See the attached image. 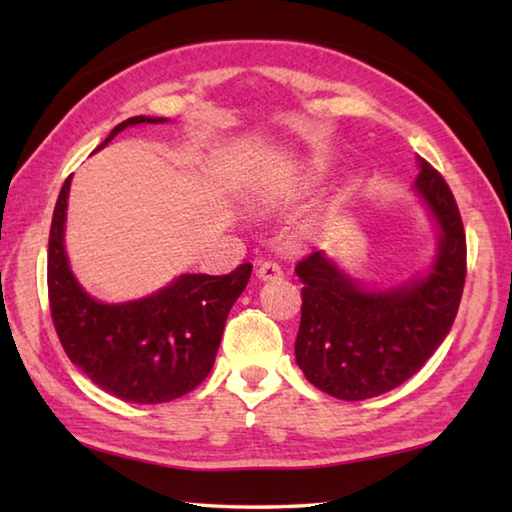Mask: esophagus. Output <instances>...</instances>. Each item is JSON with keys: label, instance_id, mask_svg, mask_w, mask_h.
Masks as SVG:
<instances>
[{"label": "esophagus", "instance_id": "obj_1", "mask_svg": "<svg viewBox=\"0 0 512 512\" xmlns=\"http://www.w3.org/2000/svg\"><path fill=\"white\" fill-rule=\"evenodd\" d=\"M257 277L262 282H271V280H280L282 277V266L277 262H262L257 266Z\"/></svg>", "mask_w": 512, "mask_h": 512}]
</instances>
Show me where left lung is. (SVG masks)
<instances>
[{
  "label": "left lung",
  "mask_w": 512,
  "mask_h": 512,
  "mask_svg": "<svg viewBox=\"0 0 512 512\" xmlns=\"http://www.w3.org/2000/svg\"><path fill=\"white\" fill-rule=\"evenodd\" d=\"M413 192L438 230L427 271L393 287L357 282L316 250L296 266L302 316L296 361L320 391L359 402L404 384L454 325L465 284V230L447 183L418 158Z\"/></svg>",
  "instance_id": "left-lung-1"
}]
</instances>
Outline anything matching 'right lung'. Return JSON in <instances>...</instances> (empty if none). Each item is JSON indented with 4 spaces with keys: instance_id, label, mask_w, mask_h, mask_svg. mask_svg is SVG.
Here are the masks:
<instances>
[{
    "instance_id": "obj_1",
    "label": "right lung",
    "mask_w": 512,
    "mask_h": 512,
    "mask_svg": "<svg viewBox=\"0 0 512 512\" xmlns=\"http://www.w3.org/2000/svg\"><path fill=\"white\" fill-rule=\"evenodd\" d=\"M164 117L121 121L99 144L128 126L164 124ZM72 176L60 189L49 232L47 284L58 339L69 361L101 391L133 404H160L194 391L210 375L225 320L244 293L253 264L230 275L183 273L151 296L101 302L81 287L65 250L67 198Z\"/></svg>"
}]
</instances>
